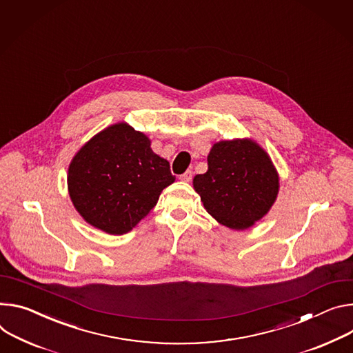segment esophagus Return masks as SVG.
<instances>
[{"mask_svg": "<svg viewBox=\"0 0 353 353\" xmlns=\"http://www.w3.org/2000/svg\"><path fill=\"white\" fill-rule=\"evenodd\" d=\"M191 179H193V172H191V170H187L185 173H183L180 176L181 181H191Z\"/></svg>", "mask_w": 353, "mask_h": 353, "instance_id": "esophagus-1", "label": "esophagus"}]
</instances>
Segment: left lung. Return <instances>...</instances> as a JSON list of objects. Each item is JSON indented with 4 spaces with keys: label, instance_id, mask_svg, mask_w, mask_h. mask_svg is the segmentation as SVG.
<instances>
[{
    "label": "left lung",
    "instance_id": "obj_1",
    "mask_svg": "<svg viewBox=\"0 0 353 353\" xmlns=\"http://www.w3.org/2000/svg\"><path fill=\"white\" fill-rule=\"evenodd\" d=\"M208 170L193 179L207 212L219 223L243 231L262 219L274 204L280 179L268 152L253 139L212 145Z\"/></svg>",
    "mask_w": 353,
    "mask_h": 353
}]
</instances>
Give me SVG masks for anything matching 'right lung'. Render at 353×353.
<instances>
[{"label": "right lung", "instance_id": "obj_1", "mask_svg": "<svg viewBox=\"0 0 353 353\" xmlns=\"http://www.w3.org/2000/svg\"><path fill=\"white\" fill-rule=\"evenodd\" d=\"M174 180L168 160L152 150L150 139L118 122L94 135L73 156L68 188L87 223L122 235L138 225Z\"/></svg>", "mask_w": 353, "mask_h": 353}]
</instances>
